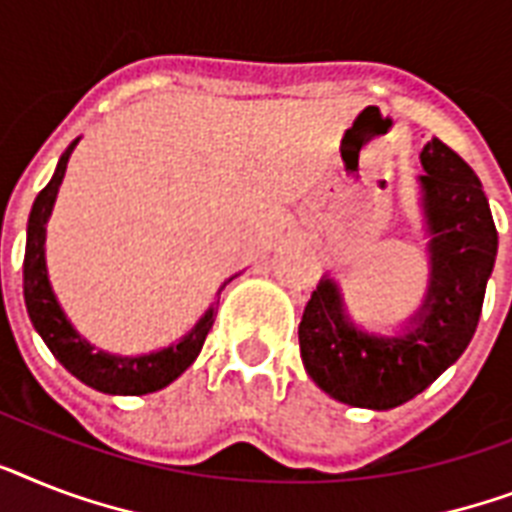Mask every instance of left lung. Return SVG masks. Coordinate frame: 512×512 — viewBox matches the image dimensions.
Wrapping results in <instances>:
<instances>
[{
    "mask_svg": "<svg viewBox=\"0 0 512 512\" xmlns=\"http://www.w3.org/2000/svg\"><path fill=\"white\" fill-rule=\"evenodd\" d=\"M418 176L429 236L423 302L394 334L355 323L344 294L323 276L299 323L307 376L334 400L368 410L405 405L471 344L497 257V228L479 176L447 144L431 139Z\"/></svg>",
    "mask_w": 512,
    "mask_h": 512,
    "instance_id": "left-lung-1",
    "label": "left lung"
}]
</instances>
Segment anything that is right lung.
Here are the masks:
<instances>
[{
    "label": "right lung",
    "instance_id": "obj_1",
    "mask_svg": "<svg viewBox=\"0 0 512 512\" xmlns=\"http://www.w3.org/2000/svg\"><path fill=\"white\" fill-rule=\"evenodd\" d=\"M76 144L78 139L62 152L52 181L39 191V197L31 207L26 260H23V297H26L28 318H31L33 328L44 339V344L52 350V355L60 360L62 368L73 373L86 386H91V389L105 394H123V397L157 392V389H165L168 384H173L197 360L207 331L215 323L218 302L207 307L205 315L194 323L189 334L181 336L178 342L168 344V347H162V350L147 352V355H112V352L94 347L89 339H83L78 334L76 326L68 321V315L54 297L52 284H49L47 257H44L49 215H52L54 199H57V191H60L65 170H68V160ZM234 278L236 276H231L228 281H234ZM223 286L218 289V294L223 292Z\"/></svg>",
    "mask_w": 512,
    "mask_h": 512
}]
</instances>
